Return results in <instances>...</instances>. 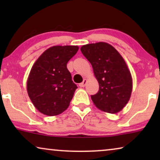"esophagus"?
<instances>
[{
    "mask_svg": "<svg viewBox=\"0 0 160 160\" xmlns=\"http://www.w3.org/2000/svg\"><path fill=\"white\" fill-rule=\"evenodd\" d=\"M87 83V79H86V78H84V81H83V82H82V83H80V84H79V87H85V86H86Z\"/></svg>",
    "mask_w": 160,
    "mask_h": 160,
    "instance_id": "34e87169",
    "label": "esophagus"
}]
</instances>
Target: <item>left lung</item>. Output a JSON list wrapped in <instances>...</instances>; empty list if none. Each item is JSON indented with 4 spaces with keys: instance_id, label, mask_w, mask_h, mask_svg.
<instances>
[{
    "instance_id": "obj_1",
    "label": "left lung",
    "mask_w": 160,
    "mask_h": 160,
    "mask_svg": "<svg viewBox=\"0 0 160 160\" xmlns=\"http://www.w3.org/2000/svg\"><path fill=\"white\" fill-rule=\"evenodd\" d=\"M81 51L91 63L99 84L98 93L91 95L93 103L104 112L121 111L132 90V76L124 58L113 46L106 42L83 45Z\"/></svg>"
}]
</instances>
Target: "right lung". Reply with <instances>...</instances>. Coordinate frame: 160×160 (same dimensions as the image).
I'll list each match as a JSON object with an SVG mask.
<instances>
[{
  "instance_id": "1",
  "label": "right lung",
  "mask_w": 160,
  "mask_h": 160,
  "mask_svg": "<svg viewBox=\"0 0 160 160\" xmlns=\"http://www.w3.org/2000/svg\"><path fill=\"white\" fill-rule=\"evenodd\" d=\"M78 50V46H53L32 65L27 91L33 106L43 114L57 116L68 108L77 86L72 81L67 63Z\"/></svg>"
}]
</instances>
